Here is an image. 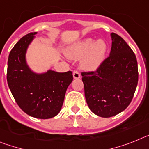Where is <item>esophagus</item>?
<instances>
[{"instance_id": "esophagus-1", "label": "esophagus", "mask_w": 149, "mask_h": 149, "mask_svg": "<svg viewBox=\"0 0 149 149\" xmlns=\"http://www.w3.org/2000/svg\"><path fill=\"white\" fill-rule=\"evenodd\" d=\"M73 78L74 79H79L81 75H80L79 72L77 70H74L73 72Z\"/></svg>"}]
</instances>
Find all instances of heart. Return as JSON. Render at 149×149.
Returning a JSON list of instances; mask_svg holds the SVG:
<instances>
[{
    "instance_id": "heart-1",
    "label": "heart",
    "mask_w": 149,
    "mask_h": 149,
    "mask_svg": "<svg viewBox=\"0 0 149 149\" xmlns=\"http://www.w3.org/2000/svg\"><path fill=\"white\" fill-rule=\"evenodd\" d=\"M107 45L103 40L95 42L94 39L87 38L68 48L66 55L72 59H79L84 56L82 67L93 70L97 69L105 59Z\"/></svg>"
}]
</instances>
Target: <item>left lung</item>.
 Listing matches in <instances>:
<instances>
[{
    "mask_svg": "<svg viewBox=\"0 0 149 149\" xmlns=\"http://www.w3.org/2000/svg\"><path fill=\"white\" fill-rule=\"evenodd\" d=\"M109 56L95 71L82 72L86 102L91 111L103 118L116 116L131 102L138 83L136 55L125 40L111 33Z\"/></svg>",
    "mask_w": 149,
    "mask_h": 149,
    "instance_id": "left-lung-1",
    "label": "left lung"
}]
</instances>
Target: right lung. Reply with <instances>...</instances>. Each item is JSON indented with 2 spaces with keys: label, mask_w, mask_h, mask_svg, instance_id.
Instances as JSON below:
<instances>
[{
  "label": "right lung",
  "mask_w": 149,
  "mask_h": 149,
  "mask_svg": "<svg viewBox=\"0 0 149 149\" xmlns=\"http://www.w3.org/2000/svg\"><path fill=\"white\" fill-rule=\"evenodd\" d=\"M37 32L19 40L10 51L6 79L15 102L30 116L47 119L59 113L66 91L73 81L72 71L49 70L37 74L26 64L25 53Z\"/></svg>",
  "instance_id": "add662e5"
}]
</instances>
